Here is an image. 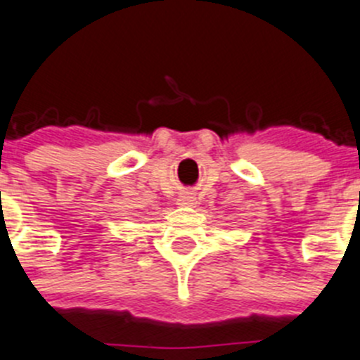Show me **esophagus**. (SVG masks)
I'll return each instance as SVG.
<instances>
[{"instance_id":"34e87169","label":"esophagus","mask_w":360,"mask_h":360,"mask_svg":"<svg viewBox=\"0 0 360 360\" xmlns=\"http://www.w3.org/2000/svg\"><path fill=\"white\" fill-rule=\"evenodd\" d=\"M193 204H195V197H191V195H181L179 199H177V206L181 207L193 206Z\"/></svg>"}]
</instances>
